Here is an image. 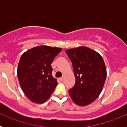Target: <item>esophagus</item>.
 <instances>
[{
	"mask_svg": "<svg viewBox=\"0 0 127 127\" xmlns=\"http://www.w3.org/2000/svg\"><path fill=\"white\" fill-rule=\"evenodd\" d=\"M64 77H60V78H59V80H60V81H64Z\"/></svg>",
	"mask_w": 127,
	"mask_h": 127,
	"instance_id": "obj_1",
	"label": "esophagus"
}]
</instances>
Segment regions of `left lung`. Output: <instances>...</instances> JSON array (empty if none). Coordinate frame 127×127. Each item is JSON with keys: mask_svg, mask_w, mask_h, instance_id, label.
<instances>
[{"mask_svg": "<svg viewBox=\"0 0 127 127\" xmlns=\"http://www.w3.org/2000/svg\"><path fill=\"white\" fill-rule=\"evenodd\" d=\"M73 65L76 85L69 90L72 101L86 106L95 101L104 87L107 70L104 59L98 52L86 46L67 50Z\"/></svg>", "mask_w": 127, "mask_h": 127, "instance_id": "1", "label": "left lung"}]
</instances>
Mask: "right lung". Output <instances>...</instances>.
<instances>
[{"label": "right lung", "instance_id": "1", "mask_svg": "<svg viewBox=\"0 0 127 127\" xmlns=\"http://www.w3.org/2000/svg\"><path fill=\"white\" fill-rule=\"evenodd\" d=\"M62 50L39 46L27 50L20 57L18 78L23 93L32 102H45L55 90L57 80L52 76L51 64Z\"/></svg>", "mask_w": 127, "mask_h": 127}]
</instances>
